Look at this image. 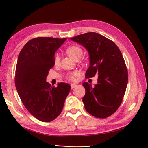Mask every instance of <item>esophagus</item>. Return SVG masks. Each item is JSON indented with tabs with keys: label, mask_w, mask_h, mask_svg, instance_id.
I'll use <instances>...</instances> for the list:
<instances>
[{
	"label": "esophagus",
	"mask_w": 148,
	"mask_h": 148,
	"mask_svg": "<svg viewBox=\"0 0 148 148\" xmlns=\"http://www.w3.org/2000/svg\"><path fill=\"white\" fill-rule=\"evenodd\" d=\"M77 85L76 84H71V89H73V88H74L75 87H76Z\"/></svg>",
	"instance_id": "esophagus-1"
}]
</instances>
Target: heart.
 I'll use <instances>...</instances> for the list:
<instances>
[{
    "label": "heart",
    "instance_id": "1",
    "mask_svg": "<svg viewBox=\"0 0 148 148\" xmlns=\"http://www.w3.org/2000/svg\"><path fill=\"white\" fill-rule=\"evenodd\" d=\"M67 55L72 58L74 60H78L81 56L83 54V50L80 46L77 45H73L68 47L66 49ZM60 62V56L58 54H56L54 57V64L55 65H58ZM77 72H74L72 73H70L68 74L67 78L70 80H74L75 77L77 76Z\"/></svg>",
    "mask_w": 148,
    "mask_h": 148
}]
</instances>
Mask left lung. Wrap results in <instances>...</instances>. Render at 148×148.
Here are the masks:
<instances>
[{"instance_id":"8db88e82","label":"left lung","mask_w":148,"mask_h":148,"mask_svg":"<svg viewBox=\"0 0 148 148\" xmlns=\"http://www.w3.org/2000/svg\"><path fill=\"white\" fill-rule=\"evenodd\" d=\"M85 48L90 56V67L85 77L99 75L92 87L83 83L84 108L96 118H105L114 113L122 102L128 83V71L120 50L116 44L98 33L88 32L70 38Z\"/></svg>"}]
</instances>
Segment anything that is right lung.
Here are the masks:
<instances>
[{
	"instance_id": "obj_1",
	"label": "right lung",
	"mask_w": 148,
	"mask_h": 148,
	"mask_svg": "<svg viewBox=\"0 0 148 148\" xmlns=\"http://www.w3.org/2000/svg\"><path fill=\"white\" fill-rule=\"evenodd\" d=\"M36 37L27 42L19 54L15 86L22 103L34 117L43 122L53 121L60 114L71 86L60 83L56 87L46 82L53 67L55 51L65 40Z\"/></svg>"
}]
</instances>
